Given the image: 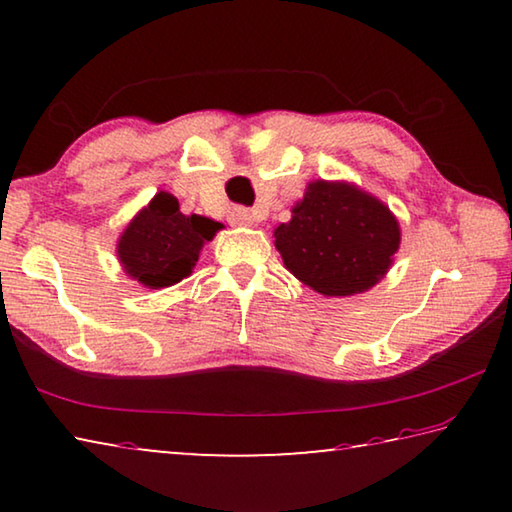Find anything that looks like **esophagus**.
Masks as SVG:
<instances>
[{"instance_id": "1", "label": "esophagus", "mask_w": 512, "mask_h": 512, "mask_svg": "<svg viewBox=\"0 0 512 512\" xmlns=\"http://www.w3.org/2000/svg\"><path fill=\"white\" fill-rule=\"evenodd\" d=\"M228 221L232 225H253L255 223V216L250 210H246V207H232L230 214H228Z\"/></svg>"}]
</instances>
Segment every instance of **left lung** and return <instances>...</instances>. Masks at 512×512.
I'll list each match as a JSON object with an SVG mask.
<instances>
[{"instance_id":"8db88e82","label":"left lung","mask_w":512,"mask_h":512,"mask_svg":"<svg viewBox=\"0 0 512 512\" xmlns=\"http://www.w3.org/2000/svg\"><path fill=\"white\" fill-rule=\"evenodd\" d=\"M275 248L289 271L329 298L363 293L386 275L400 248V223L379 198L350 183H309Z\"/></svg>"}]
</instances>
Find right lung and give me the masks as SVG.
I'll list each match as a JSON object with an SVG mask.
<instances>
[{
    "instance_id": "add662e5",
    "label": "right lung",
    "mask_w": 512,
    "mask_h": 512,
    "mask_svg": "<svg viewBox=\"0 0 512 512\" xmlns=\"http://www.w3.org/2000/svg\"><path fill=\"white\" fill-rule=\"evenodd\" d=\"M221 228L207 216L183 214L176 196L158 192L121 232L117 257L128 277L149 289H164L192 275L203 244Z\"/></svg>"
}]
</instances>
